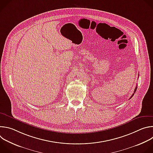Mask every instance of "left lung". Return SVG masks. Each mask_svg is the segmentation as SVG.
<instances>
[{
  "label": "left lung",
  "mask_w": 153,
  "mask_h": 153,
  "mask_svg": "<svg viewBox=\"0 0 153 153\" xmlns=\"http://www.w3.org/2000/svg\"><path fill=\"white\" fill-rule=\"evenodd\" d=\"M136 90H137V86H136V88H135V90H134V93H133V94H132V96H131V97H130V99H131V97H133V96H134V93H135V92H136Z\"/></svg>",
  "instance_id": "left-lung-1"
}]
</instances>
